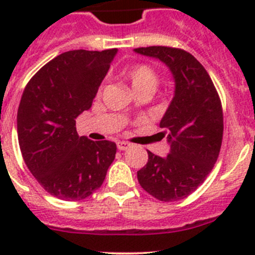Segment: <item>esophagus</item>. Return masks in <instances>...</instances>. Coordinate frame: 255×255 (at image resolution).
Masks as SVG:
<instances>
[{
  "label": "esophagus",
  "instance_id": "esophagus-1",
  "mask_svg": "<svg viewBox=\"0 0 255 255\" xmlns=\"http://www.w3.org/2000/svg\"><path fill=\"white\" fill-rule=\"evenodd\" d=\"M130 145H131V144L128 143V141H124V140L117 141V148H119L120 150H126L128 148H130Z\"/></svg>",
  "mask_w": 255,
  "mask_h": 255
}]
</instances>
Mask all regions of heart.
Listing matches in <instances>:
<instances>
[{"mask_svg":"<svg viewBox=\"0 0 255 255\" xmlns=\"http://www.w3.org/2000/svg\"><path fill=\"white\" fill-rule=\"evenodd\" d=\"M125 75L129 78L134 91L143 87H154L158 83V78L154 70L148 65L134 64L125 69Z\"/></svg>","mask_w":255,"mask_h":255,"instance_id":"heart-1","label":"heart"}]
</instances>
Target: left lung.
Wrapping results in <instances>:
<instances>
[{"instance_id":"1","label":"left lung","mask_w":255,"mask_h":255,"mask_svg":"<svg viewBox=\"0 0 255 255\" xmlns=\"http://www.w3.org/2000/svg\"><path fill=\"white\" fill-rule=\"evenodd\" d=\"M134 51L158 58L175 79V96L159 123L170 153L162 158L148 150L138 181L155 199L176 202L197 190L217 161L224 135L220 96L203 65L189 52L164 46Z\"/></svg>"}]
</instances>
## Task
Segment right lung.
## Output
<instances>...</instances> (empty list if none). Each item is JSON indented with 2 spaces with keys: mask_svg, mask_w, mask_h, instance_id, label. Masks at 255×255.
Returning a JSON list of instances; mask_svg holds the SVG:
<instances>
[{
  "mask_svg": "<svg viewBox=\"0 0 255 255\" xmlns=\"http://www.w3.org/2000/svg\"><path fill=\"white\" fill-rule=\"evenodd\" d=\"M117 49H75L51 60L29 80L17 110L22 158L42 188L62 200L100 189L116 144L79 136L76 117L92 107Z\"/></svg>",
  "mask_w": 255,
  "mask_h": 255,
  "instance_id": "add662e5",
  "label": "right lung"
}]
</instances>
